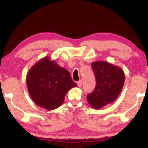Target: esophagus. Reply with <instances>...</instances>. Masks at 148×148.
I'll list each match as a JSON object with an SVG mask.
<instances>
[{
  "mask_svg": "<svg viewBox=\"0 0 148 148\" xmlns=\"http://www.w3.org/2000/svg\"><path fill=\"white\" fill-rule=\"evenodd\" d=\"M77 85H78V86H79V87H81V85H82V81H81V80H80L79 81H78Z\"/></svg>",
  "mask_w": 148,
  "mask_h": 148,
  "instance_id": "esophagus-1",
  "label": "esophagus"
}]
</instances>
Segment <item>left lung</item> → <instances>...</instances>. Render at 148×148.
Instances as JSON below:
<instances>
[{"instance_id": "1", "label": "left lung", "mask_w": 148, "mask_h": 148, "mask_svg": "<svg viewBox=\"0 0 148 148\" xmlns=\"http://www.w3.org/2000/svg\"><path fill=\"white\" fill-rule=\"evenodd\" d=\"M96 79L95 90L87 95V100L95 109H100L118 98L123 89L125 75L118 66L106 61H97L91 64Z\"/></svg>"}]
</instances>
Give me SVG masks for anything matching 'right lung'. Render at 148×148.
I'll return each mask as SVG.
<instances>
[{"instance_id":"obj_1","label":"right lung","mask_w":148,"mask_h":148,"mask_svg":"<svg viewBox=\"0 0 148 148\" xmlns=\"http://www.w3.org/2000/svg\"><path fill=\"white\" fill-rule=\"evenodd\" d=\"M26 84L35 104L49 111L60 106L67 92L77 86L68 71L48 56L37 61L30 69Z\"/></svg>"}]
</instances>
